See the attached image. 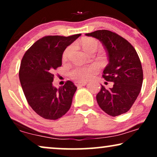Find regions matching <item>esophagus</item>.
Returning <instances> with one entry per match:
<instances>
[{"mask_svg":"<svg viewBox=\"0 0 157 157\" xmlns=\"http://www.w3.org/2000/svg\"><path fill=\"white\" fill-rule=\"evenodd\" d=\"M87 82H80V81H76L75 82V85L77 87H81V86H83L86 85Z\"/></svg>","mask_w":157,"mask_h":157,"instance_id":"1","label":"esophagus"}]
</instances>
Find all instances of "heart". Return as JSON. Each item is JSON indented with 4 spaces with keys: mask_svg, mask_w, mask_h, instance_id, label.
<instances>
[{
    "mask_svg": "<svg viewBox=\"0 0 157 157\" xmlns=\"http://www.w3.org/2000/svg\"><path fill=\"white\" fill-rule=\"evenodd\" d=\"M81 45L86 52L91 54L96 52L98 49L99 48L100 44L97 40L93 38H83L81 40ZM71 47L68 46V48H66L63 53V59L66 60L68 58V53H69ZM95 66H89V67H76L71 71L70 76L74 80L77 81H87L93 75L94 72L96 71Z\"/></svg>",
    "mask_w": 157,
    "mask_h": 157,
    "instance_id": "obj_1",
    "label": "heart"
}]
</instances>
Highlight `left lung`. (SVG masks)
I'll return each instance as SVG.
<instances>
[{"instance_id":"8db88e82","label":"left lung","mask_w":157,"mask_h":157,"mask_svg":"<svg viewBox=\"0 0 157 157\" xmlns=\"http://www.w3.org/2000/svg\"><path fill=\"white\" fill-rule=\"evenodd\" d=\"M86 36L97 38L104 45L109 63L102 76L113 83L109 89L101 86L96 95L98 106L111 117L127 112L138 97L143 82L142 66L136 50L125 38L108 30Z\"/></svg>"}]
</instances>
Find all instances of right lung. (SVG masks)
Listing matches in <instances>:
<instances>
[{
  "instance_id": "obj_1",
  "label": "right lung",
  "mask_w": 157,
  "mask_h": 157,
  "mask_svg": "<svg viewBox=\"0 0 157 157\" xmlns=\"http://www.w3.org/2000/svg\"><path fill=\"white\" fill-rule=\"evenodd\" d=\"M81 33L68 36H44L32 45L21 60L19 78L30 106L46 119L56 120L69 110L77 87L71 81L56 89L53 72L62 65L66 47Z\"/></svg>"
}]
</instances>
